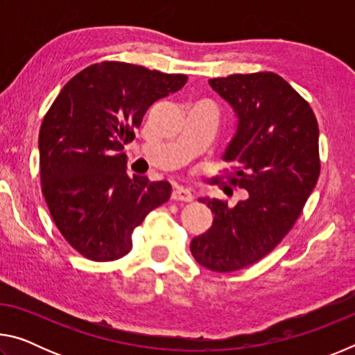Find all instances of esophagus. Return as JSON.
<instances>
[{
    "mask_svg": "<svg viewBox=\"0 0 355 355\" xmlns=\"http://www.w3.org/2000/svg\"><path fill=\"white\" fill-rule=\"evenodd\" d=\"M172 199L173 200H182V202H191L192 194L188 188H183V186H177L175 189L172 191Z\"/></svg>",
    "mask_w": 355,
    "mask_h": 355,
    "instance_id": "esophagus-1",
    "label": "esophagus"
}]
</instances>
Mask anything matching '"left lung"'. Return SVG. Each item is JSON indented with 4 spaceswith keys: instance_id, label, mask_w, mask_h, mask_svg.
Returning a JSON list of instances; mask_svg holds the SVG:
<instances>
[{
    "instance_id": "left-lung-1",
    "label": "left lung",
    "mask_w": 355,
    "mask_h": 355,
    "mask_svg": "<svg viewBox=\"0 0 355 355\" xmlns=\"http://www.w3.org/2000/svg\"><path fill=\"white\" fill-rule=\"evenodd\" d=\"M209 86L238 116L224 172L249 196L235 207L200 199L214 218L191 254L211 271L232 272L261 260L296 224L320 177V130L309 101L272 71L213 78Z\"/></svg>"
}]
</instances>
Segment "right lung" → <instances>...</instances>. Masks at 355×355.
<instances>
[{
	"instance_id": "right-lung-1",
	"label": "right lung",
	"mask_w": 355,
	"mask_h": 355,
	"mask_svg": "<svg viewBox=\"0 0 355 355\" xmlns=\"http://www.w3.org/2000/svg\"><path fill=\"white\" fill-rule=\"evenodd\" d=\"M186 81L103 61L71 78L46 111L39 133L42 194L65 241L87 260L127 255L135 228L169 200V182L127 175L122 150L148 107Z\"/></svg>"
}]
</instances>
